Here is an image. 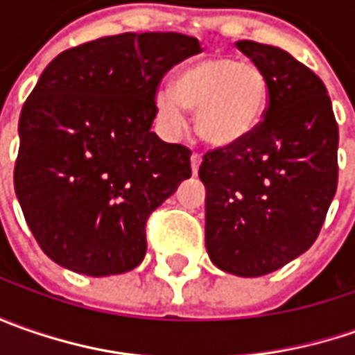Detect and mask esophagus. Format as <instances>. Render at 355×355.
Returning a JSON list of instances; mask_svg holds the SVG:
<instances>
[{"label": "esophagus", "mask_w": 355, "mask_h": 355, "mask_svg": "<svg viewBox=\"0 0 355 355\" xmlns=\"http://www.w3.org/2000/svg\"><path fill=\"white\" fill-rule=\"evenodd\" d=\"M199 166H201V156H199V154H193V156H191V171H193V175L198 173Z\"/></svg>", "instance_id": "1"}]
</instances>
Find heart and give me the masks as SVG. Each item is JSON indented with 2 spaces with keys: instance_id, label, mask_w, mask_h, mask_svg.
Masks as SVG:
<instances>
[{
  "instance_id": "heart-1",
  "label": "heart",
  "mask_w": 355,
  "mask_h": 355,
  "mask_svg": "<svg viewBox=\"0 0 355 355\" xmlns=\"http://www.w3.org/2000/svg\"><path fill=\"white\" fill-rule=\"evenodd\" d=\"M265 103V75L251 62L229 57L196 62L178 76L175 89L166 85L156 92L162 122L178 132L185 122V108L196 110V134L211 148L245 140L263 116Z\"/></svg>"
}]
</instances>
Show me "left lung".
Masks as SVG:
<instances>
[{"label": "left lung", "mask_w": 355, "mask_h": 355, "mask_svg": "<svg viewBox=\"0 0 355 355\" xmlns=\"http://www.w3.org/2000/svg\"><path fill=\"white\" fill-rule=\"evenodd\" d=\"M265 75L268 104L251 134L203 156L205 247L213 265L263 277L312 247L338 187V124L328 90L272 45L237 41Z\"/></svg>", "instance_id": "8db88e82"}]
</instances>
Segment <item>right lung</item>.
<instances>
[{"label": "right lung", "instance_id": "obj_1", "mask_svg": "<svg viewBox=\"0 0 355 355\" xmlns=\"http://www.w3.org/2000/svg\"><path fill=\"white\" fill-rule=\"evenodd\" d=\"M199 51L189 35L122 33L49 62L21 110L13 184L51 261L87 277L142 263L150 213L191 175V152L150 130L157 85Z\"/></svg>", "mask_w": 355, "mask_h": 355}]
</instances>
